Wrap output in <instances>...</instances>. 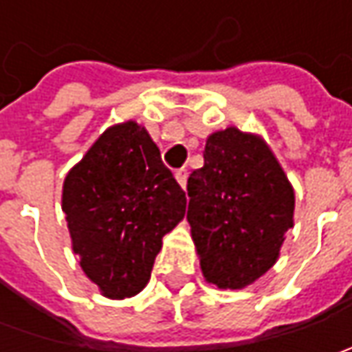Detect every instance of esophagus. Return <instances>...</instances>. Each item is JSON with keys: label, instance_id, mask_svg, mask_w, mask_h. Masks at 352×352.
Here are the masks:
<instances>
[{"label": "esophagus", "instance_id": "obj_1", "mask_svg": "<svg viewBox=\"0 0 352 352\" xmlns=\"http://www.w3.org/2000/svg\"><path fill=\"white\" fill-rule=\"evenodd\" d=\"M176 180H178V184H180L182 188H186V182H188V170L186 168L176 170Z\"/></svg>", "mask_w": 352, "mask_h": 352}]
</instances>
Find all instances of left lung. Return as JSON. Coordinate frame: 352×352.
Listing matches in <instances>:
<instances>
[{
    "label": "left lung",
    "instance_id": "left-lung-1",
    "mask_svg": "<svg viewBox=\"0 0 352 352\" xmlns=\"http://www.w3.org/2000/svg\"><path fill=\"white\" fill-rule=\"evenodd\" d=\"M188 221L206 280L239 290L276 263L294 190L272 151L235 127L213 133L188 178Z\"/></svg>",
    "mask_w": 352,
    "mask_h": 352
}]
</instances>
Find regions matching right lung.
<instances>
[{"label": "right lung", "mask_w": 352, "mask_h": 352, "mask_svg": "<svg viewBox=\"0 0 352 352\" xmlns=\"http://www.w3.org/2000/svg\"><path fill=\"white\" fill-rule=\"evenodd\" d=\"M62 211L86 276L123 300L146 286L162 236L186 213V192L146 129L127 121L107 129L68 172Z\"/></svg>", "instance_id": "right-lung-1"}]
</instances>
